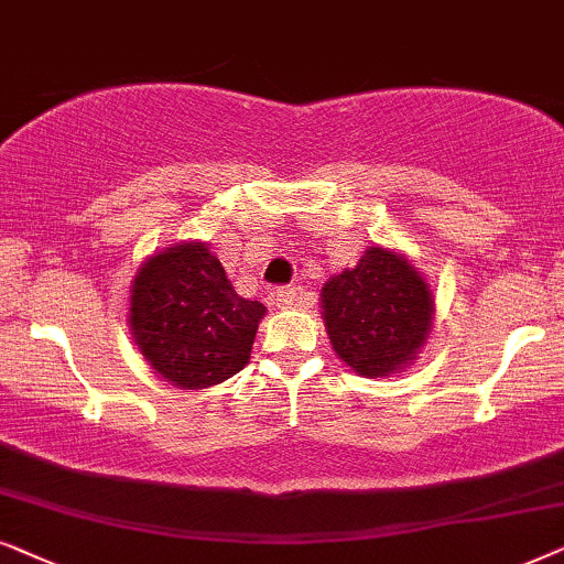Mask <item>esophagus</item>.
Listing matches in <instances>:
<instances>
[{"label":"esophagus","mask_w":564,"mask_h":564,"mask_svg":"<svg viewBox=\"0 0 564 564\" xmlns=\"http://www.w3.org/2000/svg\"><path fill=\"white\" fill-rule=\"evenodd\" d=\"M268 302L275 306H291L296 302V289H273L268 294Z\"/></svg>","instance_id":"obj_1"}]
</instances>
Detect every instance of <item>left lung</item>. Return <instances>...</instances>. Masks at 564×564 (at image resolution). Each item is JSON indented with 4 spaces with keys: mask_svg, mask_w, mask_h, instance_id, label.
Here are the masks:
<instances>
[{
    "mask_svg": "<svg viewBox=\"0 0 564 564\" xmlns=\"http://www.w3.org/2000/svg\"><path fill=\"white\" fill-rule=\"evenodd\" d=\"M322 317L337 358L360 377L400 373L433 325V296L408 258L369 247L322 286Z\"/></svg>",
    "mask_w": 564,
    "mask_h": 564,
    "instance_id": "obj_1",
    "label": "left lung"
}]
</instances>
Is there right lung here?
I'll list each match as a JSON object with an SVG mask.
<instances>
[{"label":"right lung","mask_w":564,"mask_h":564,"mask_svg":"<svg viewBox=\"0 0 564 564\" xmlns=\"http://www.w3.org/2000/svg\"><path fill=\"white\" fill-rule=\"evenodd\" d=\"M265 306L242 299L204 242H180L139 268L129 325L141 356L180 389L221 384L250 360Z\"/></svg>","instance_id":"add662e5"}]
</instances>
